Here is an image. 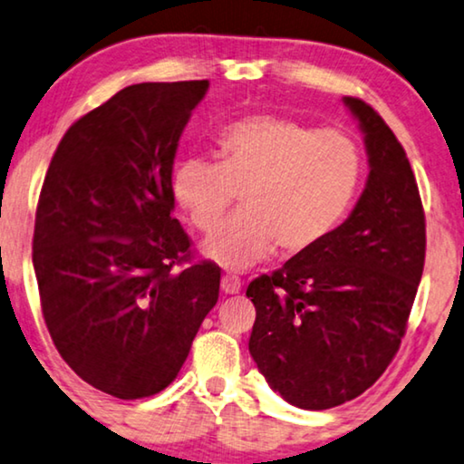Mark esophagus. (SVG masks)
<instances>
[{
    "label": "esophagus",
    "instance_id": "obj_1",
    "mask_svg": "<svg viewBox=\"0 0 464 464\" xmlns=\"http://www.w3.org/2000/svg\"><path fill=\"white\" fill-rule=\"evenodd\" d=\"M240 288H243V282H240L238 276H234V274H226V276H221V291L226 295H237Z\"/></svg>",
    "mask_w": 464,
    "mask_h": 464
}]
</instances>
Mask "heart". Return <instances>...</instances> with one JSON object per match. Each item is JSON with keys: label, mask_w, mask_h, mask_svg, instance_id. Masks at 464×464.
<instances>
[{"label": "heart", "mask_w": 464, "mask_h": 464, "mask_svg": "<svg viewBox=\"0 0 464 464\" xmlns=\"http://www.w3.org/2000/svg\"><path fill=\"white\" fill-rule=\"evenodd\" d=\"M362 178V150L343 130H314L278 115L227 125L218 163L200 157L173 169V197L194 230L213 234L240 194L243 211L203 253L227 270L318 246L343 224Z\"/></svg>", "instance_id": "heart-1"}]
</instances>
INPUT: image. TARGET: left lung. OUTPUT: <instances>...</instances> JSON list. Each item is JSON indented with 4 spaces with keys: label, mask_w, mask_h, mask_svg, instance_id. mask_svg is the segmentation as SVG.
I'll return each instance as SVG.
<instances>
[{
    "label": "left lung",
    "mask_w": 464,
    "mask_h": 464,
    "mask_svg": "<svg viewBox=\"0 0 464 464\" xmlns=\"http://www.w3.org/2000/svg\"><path fill=\"white\" fill-rule=\"evenodd\" d=\"M368 152L366 188L337 230L246 288L248 352L288 404L326 411L392 364L425 266V211L406 150L372 106L343 98Z\"/></svg>",
    "instance_id": "8db88e82"
}]
</instances>
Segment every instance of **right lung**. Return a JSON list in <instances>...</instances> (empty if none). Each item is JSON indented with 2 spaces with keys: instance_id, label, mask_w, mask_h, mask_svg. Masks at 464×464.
<instances>
[{
  "instance_id": "1",
  "label": "right lung",
  "mask_w": 464,
  "mask_h": 464,
  "mask_svg": "<svg viewBox=\"0 0 464 464\" xmlns=\"http://www.w3.org/2000/svg\"><path fill=\"white\" fill-rule=\"evenodd\" d=\"M207 90L203 79L117 92L69 127L39 194L33 267L45 326L66 364L119 400L178 377L219 297L221 270L194 261L171 216L178 142Z\"/></svg>"
}]
</instances>
